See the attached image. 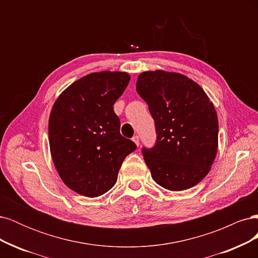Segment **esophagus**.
I'll return each mask as SVG.
<instances>
[{"label":"esophagus","mask_w":258,"mask_h":258,"mask_svg":"<svg viewBox=\"0 0 258 258\" xmlns=\"http://www.w3.org/2000/svg\"><path fill=\"white\" fill-rule=\"evenodd\" d=\"M132 141H134V142L139 146V144H140V139H139L138 136H135L134 138H132Z\"/></svg>","instance_id":"obj_1"}]
</instances>
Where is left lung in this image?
I'll list each match as a JSON object with an SVG mask.
<instances>
[{"label": "left lung", "instance_id": "1", "mask_svg": "<svg viewBox=\"0 0 258 258\" xmlns=\"http://www.w3.org/2000/svg\"><path fill=\"white\" fill-rule=\"evenodd\" d=\"M137 91L148 105L157 135L153 147L142 148L154 181L173 191L197 185L217 152L213 103L197 83L161 70L140 74Z\"/></svg>", "mask_w": 258, "mask_h": 258}]
</instances>
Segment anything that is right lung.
<instances>
[{
    "mask_svg": "<svg viewBox=\"0 0 258 258\" xmlns=\"http://www.w3.org/2000/svg\"><path fill=\"white\" fill-rule=\"evenodd\" d=\"M130 81L124 72L90 73L61 93L49 116L52 161L63 183L98 197L117 181L123 159L137 145L123 138L114 103Z\"/></svg>",
    "mask_w": 258,
    "mask_h": 258,
    "instance_id": "right-lung-1",
    "label": "right lung"
}]
</instances>
